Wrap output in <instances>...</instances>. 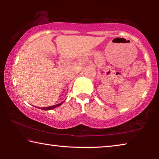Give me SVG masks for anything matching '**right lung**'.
<instances>
[{
  "label": "right lung",
  "mask_w": 159,
  "mask_h": 159,
  "mask_svg": "<svg viewBox=\"0 0 159 159\" xmlns=\"http://www.w3.org/2000/svg\"><path fill=\"white\" fill-rule=\"evenodd\" d=\"M64 101H63V102H61V103H59V104H56V105H54V106H49V107H43V108H42L43 110H51V109H53V108H55L56 107H57V106H61V104L64 103Z\"/></svg>",
  "instance_id": "obj_1"
}]
</instances>
